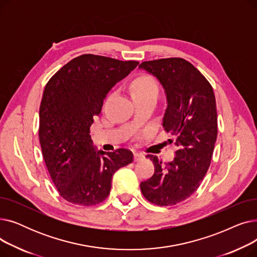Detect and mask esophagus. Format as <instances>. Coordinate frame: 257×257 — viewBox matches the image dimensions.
Segmentation results:
<instances>
[{
  "instance_id": "34e87169",
  "label": "esophagus",
  "mask_w": 257,
  "mask_h": 257,
  "mask_svg": "<svg viewBox=\"0 0 257 257\" xmlns=\"http://www.w3.org/2000/svg\"><path fill=\"white\" fill-rule=\"evenodd\" d=\"M145 158V155L143 153H134V161H140Z\"/></svg>"
}]
</instances>
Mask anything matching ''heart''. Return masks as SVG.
<instances>
[{"label": "heart", "instance_id": "obj_1", "mask_svg": "<svg viewBox=\"0 0 257 257\" xmlns=\"http://www.w3.org/2000/svg\"><path fill=\"white\" fill-rule=\"evenodd\" d=\"M131 92L133 98L158 97L159 86L157 81L151 75H141L134 79L131 85Z\"/></svg>", "mask_w": 257, "mask_h": 257}]
</instances>
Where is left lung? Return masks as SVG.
<instances>
[{
  "mask_svg": "<svg viewBox=\"0 0 257 257\" xmlns=\"http://www.w3.org/2000/svg\"><path fill=\"white\" fill-rule=\"evenodd\" d=\"M141 69L163 84L168 100L164 129L177 147L175 158L163 166L157 156L148 154L154 174L141 183L144 197L158 206H171L191 197L210 166L218 136L215 98L211 84L187 60L178 57L144 61Z\"/></svg>",
  "mask_w": 257,
  "mask_h": 257,
  "instance_id": "left-lung-1",
  "label": "left lung"
}]
</instances>
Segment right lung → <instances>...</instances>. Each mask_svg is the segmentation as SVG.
<instances>
[{
	"label": "right lung",
	"mask_w": 257,
	"mask_h": 257,
	"mask_svg": "<svg viewBox=\"0 0 257 257\" xmlns=\"http://www.w3.org/2000/svg\"><path fill=\"white\" fill-rule=\"evenodd\" d=\"M138 64L83 54L46 84L39 108V143L54 185L70 203L100 204L110 193L113 174L133 161L132 152L124 148L94 150L89 129L108 91Z\"/></svg>",
	"instance_id": "1"
}]
</instances>
